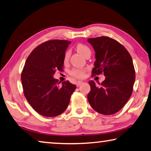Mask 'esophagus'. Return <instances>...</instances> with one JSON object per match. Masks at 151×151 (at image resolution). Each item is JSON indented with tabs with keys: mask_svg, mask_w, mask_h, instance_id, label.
<instances>
[{
	"mask_svg": "<svg viewBox=\"0 0 151 151\" xmlns=\"http://www.w3.org/2000/svg\"><path fill=\"white\" fill-rule=\"evenodd\" d=\"M83 83V81H77V82L76 83V85L77 86V87H79V86L82 85Z\"/></svg>",
	"mask_w": 151,
	"mask_h": 151,
	"instance_id": "34e87169",
	"label": "esophagus"
}]
</instances>
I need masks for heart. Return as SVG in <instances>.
<instances>
[{"label": "heart", "mask_w": 151, "mask_h": 151, "mask_svg": "<svg viewBox=\"0 0 151 151\" xmlns=\"http://www.w3.org/2000/svg\"><path fill=\"white\" fill-rule=\"evenodd\" d=\"M76 50H77L78 53L82 55V56H84L85 54L87 53V52H90V50L87 46L81 44L77 45V46H76ZM69 56H70V53H69L68 52H67L65 54V57H64V60H65V61L68 60L69 58ZM84 74H85L84 69H73V70L71 71V75L76 78L83 77Z\"/></svg>", "instance_id": "1"}]
</instances>
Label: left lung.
Instances as JSON below:
<instances>
[{
    "label": "left lung",
    "mask_w": 151,
    "mask_h": 151,
    "mask_svg": "<svg viewBox=\"0 0 151 151\" xmlns=\"http://www.w3.org/2000/svg\"><path fill=\"white\" fill-rule=\"evenodd\" d=\"M95 52L92 75L104 73L106 79L98 85L90 81L88 103L97 112L111 115L127 103L133 91L135 70L132 58L125 47L112 38L102 36L89 38Z\"/></svg>",
    "instance_id": "1"
}]
</instances>
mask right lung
Masks as SVG:
<instances>
[{"label": "right lung", "instance_id": "add662e5", "mask_svg": "<svg viewBox=\"0 0 151 151\" xmlns=\"http://www.w3.org/2000/svg\"><path fill=\"white\" fill-rule=\"evenodd\" d=\"M70 42L53 40L33 50L21 73L24 95L38 114L55 117L63 114L70 102L76 85L68 81L61 85L53 75L64 66L65 52Z\"/></svg>", "mask_w": 151, "mask_h": 151}]
</instances>
